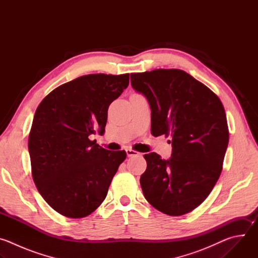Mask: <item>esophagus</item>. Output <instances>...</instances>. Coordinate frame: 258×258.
Masks as SVG:
<instances>
[{"label":"esophagus","instance_id":"34e87169","mask_svg":"<svg viewBox=\"0 0 258 258\" xmlns=\"http://www.w3.org/2000/svg\"><path fill=\"white\" fill-rule=\"evenodd\" d=\"M125 152H126V155H127L128 157L137 156V155H139V154H140L139 152H137V151H135V150H133V149H131V148H127V149L125 150Z\"/></svg>","mask_w":258,"mask_h":258}]
</instances>
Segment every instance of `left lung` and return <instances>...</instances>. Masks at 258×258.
<instances>
[{
	"mask_svg": "<svg viewBox=\"0 0 258 258\" xmlns=\"http://www.w3.org/2000/svg\"><path fill=\"white\" fill-rule=\"evenodd\" d=\"M131 84L148 100L152 135L171 136L169 159L154 152L144 155V196L165 214H186L207 198L223 169L229 144L223 103L180 69L132 73Z\"/></svg>",
	"mask_w": 258,
	"mask_h": 258,
	"instance_id": "left-lung-1",
	"label": "left lung"
}]
</instances>
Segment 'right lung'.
<instances>
[{
  "mask_svg": "<svg viewBox=\"0 0 258 258\" xmlns=\"http://www.w3.org/2000/svg\"><path fill=\"white\" fill-rule=\"evenodd\" d=\"M130 75H89L52 91L36 108L28 138L31 173L45 201L60 214L80 218L96 210L125 151L106 150L108 107L128 86Z\"/></svg>",
  "mask_w": 258,
  "mask_h": 258,
  "instance_id": "1",
  "label": "right lung"
}]
</instances>
